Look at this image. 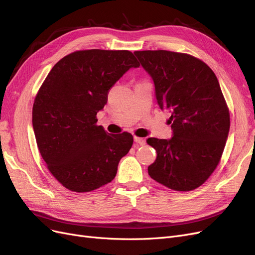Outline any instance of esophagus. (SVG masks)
<instances>
[{
    "label": "esophagus",
    "instance_id": "1",
    "mask_svg": "<svg viewBox=\"0 0 255 255\" xmlns=\"http://www.w3.org/2000/svg\"><path fill=\"white\" fill-rule=\"evenodd\" d=\"M134 141L136 142V143H138V145H145V139L143 138H141V137H137V136H134Z\"/></svg>",
    "mask_w": 255,
    "mask_h": 255
}]
</instances>
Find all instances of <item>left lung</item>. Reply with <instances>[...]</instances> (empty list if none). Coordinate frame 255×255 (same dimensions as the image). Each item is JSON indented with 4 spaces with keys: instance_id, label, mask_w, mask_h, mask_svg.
I'll use <instances>...</instances> for the list:
<instances>
[{
    "instance_id": "8db88e82",
    "label": "left lung",
    "mask_w": 255,
    "mask_h": 255,
    "mask_svg": "<svg viewBox=\"0 0 255 255\" xmlns=\"http://www.w3.org/2000/svg\"><path fill=\"white\" fill-rule=\"evenodd\" d=\"M152 78L161 110L171 114L170 139L148 138L157 157L148 167L151 178L175 191L203 184L222 156L230 127L229 110L215 73L189 54L136 51Z\"/></svg>"
}]
</instances>
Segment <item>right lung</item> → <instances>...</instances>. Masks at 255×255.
<instances>
[{"label": "right lung", "instance_id": "1", "mask_svg": "<svg viewBox=\"0 0 255 255\" xmlns=\"http://www.w3.org/2000/svg\"><path fill=\"white\" fill-rule=\"evenodd\" d=\"M139 63L130 51L85 50L53 66L35 97L32 124L41 157L66 189L85 193L112 181L133 136L96 125L110 88Z\"/></svg>", "mask_w": 255, "mask_h": 255}]
</instances>
